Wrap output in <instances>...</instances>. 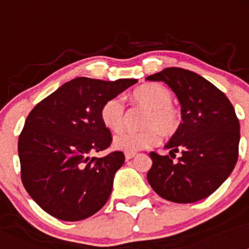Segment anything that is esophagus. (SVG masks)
Instances as JSON below:
<instances>
[{"instance_id":"esophagus-1","label":"esophagus","mask_w":249,"mask_h":249,"mask_svg":"<svg viewBox=\"0 0 249 249\" xmlns=\"http://www.w3.org/2000/svg\"><path fill=\"white\" fill-rule=\"evenodd\" d=\"M135 156H136L135 152H126V153H124V157H126L127 160H132V158L135 157Z\"/></svg>"}]
</instances>
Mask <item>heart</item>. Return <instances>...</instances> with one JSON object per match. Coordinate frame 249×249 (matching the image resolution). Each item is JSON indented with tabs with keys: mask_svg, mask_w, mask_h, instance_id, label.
Instances as JSON below:
<instances>
[{
	"mask_svg": "<svg viewBox=\"0 0 249 249\" xmlns=\"http://www.w3.org/2000/svg\"><path fill=\"white\" fill-rule=\"evenodd\" d=\"M137 106L147 109L142 127L138 132H122L113 140L114 148L124 152H137L151 148L160 141V135L171 137L181 126V113L173 103V94L160 83H146L132 93ZM100 118L103 126L112 132L122 129L124 122V105L120 97H112L101 107Z\"/></svg>",
	"mask_w": 249,
	"mask_h": 249,
	"instance_id": "b5f03b06",
	"label": "heart"
}]
</instances>
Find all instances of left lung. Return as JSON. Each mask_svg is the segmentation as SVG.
<instances>
[{"label":"left lung","instance_id":"1","mask_svg":"<svg viewBox=\"0 0 249 249\" xmlns=\"http://www.w3.org/2000/svg\"><path fill=\"white\" fill-rule=\"evenodd\" d=\"M169 86L181 103L182 123L166 148L151 152L147 179L158 196L175 203H193L212 195L238 160L239 121L227 96L199 74L178 67L147 77ZM181 150L178 161L175 151Z\"/></svg>","mask_w":249,"mask_h":249}]
</instances>
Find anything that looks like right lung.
I'll return each instance as SVG.
<instances>
[{"instance_id":"right-lung-1","label":"right lung","mask_w":249,"mask_h":249,"mask_svg":"<svg viewBox=\"0 0 249 249\" xmlns=\"http://www.w3.org/2000/svg\"><path fill=\"white\" fill-rule=\"evenodd\" d=\"M136 82L77 77L30 112L18 138L21 179L31 198L48 214L81 221L108 201L124 155H89L112 142L111 132L101 122L102 105Z\"/></svg>"}]
</instances>
